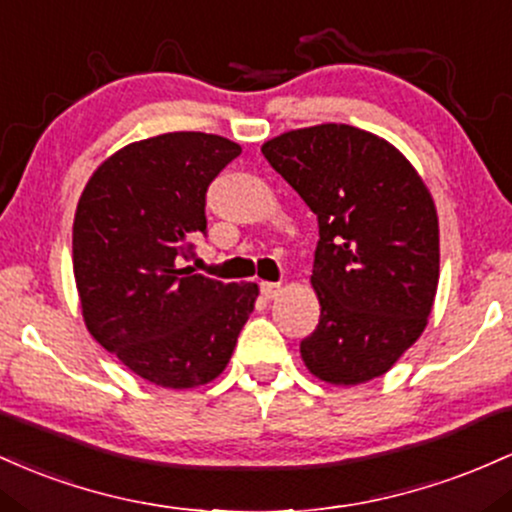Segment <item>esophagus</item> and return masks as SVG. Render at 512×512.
Listing matches in <instances>:
<instances>
[{"mask_svg":"<svg viewBox=\"0 0 512 512\" xmlns=\"http://www.w3.org/2000/svg\"><path fill=\"white\" fill-rule=\"evenodd\" d=\"M278 292H280L278 283H268V280H263V283H261V295L266 297V300H273V297H278Z\"/></svg>","mask_w":512,"mask_h":512,"instance_id":"esophagus-1","label":"esophagus"}]
</instances>
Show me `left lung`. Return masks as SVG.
I'll list each match as a JSON object with an SVG mask.
<instances>
[{
	"label": "left lung",
	"mask_w": 512,
	"mask_h": 512,
	"mask_svg": "<svg viewBox=\"0 0 512 512\" xmlns=\"http://www.w3.org/2000/svg\"><path fill=\"white\" fill-rule=\"evenodd\" d=\"M263 157L317 215V329L304 365L331 384L384 375L426 329L440 278L433 198L404 154L353 125L275 137Z\"/></svg>",
	"instance_id": "left-lung-1"
}]
</instances>
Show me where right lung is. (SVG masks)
Wrapping results in <instances>:
<instances>
[{
	"label": "right lung",
	"instance_id": "right-lung-1",
	"mask_svg": "<svg viewBox=\"0 0 512 512\" xmlns=\"http://www.w3.org/2000/svg\"><path fill=\"white\" fill-rule=\"evenodd\" d=\"M239 154L227 137L166 132L106 159L79 198L72 258L86 329L159 387L215 380L254 312L256 283L181 268L191 239L208 234L210 183Z\"/></svg>",
	"mask_w": 512,
	"mask_h": 512
}]
</instances>
